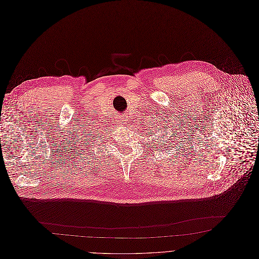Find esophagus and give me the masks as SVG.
Instances as JSON below:
<instances>
[{"instance_id": "esophagus-1", "label": "esophagus", "mask_w": 259, "mask_h": 259, "mask_svg": "<svg viewBox=\"0 0 259 259\" xmlns=\"http://www.w3.org/2000/svg\"><path fill=\"white\" fill-rule=\"evenodd\" d=\"M119 123H120V125H125V124L127 123V117H124V116H122V117H120V120H119Z\"/></svg>"}]
</instances>
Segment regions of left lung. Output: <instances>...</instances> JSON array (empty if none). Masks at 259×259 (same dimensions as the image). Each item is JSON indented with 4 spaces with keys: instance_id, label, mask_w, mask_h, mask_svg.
<instances>
[{
    "instance_id": "8db88e82",
    "label": "left lung",
    "mask_w": 259,
    "mask_h": 259,
    "mask_svg": "<svg viewBox=\"0 0 259 259\" xmlns=\"http://www.w3.org/2000/svg\"><path fill=\"white\" fill-rule=\"evenodd\" d=\"M163 136H164V135H163ZM169 137H170V136H169ZM169 144H171V143H169Z\"/></svg>"
}]
</instances>
